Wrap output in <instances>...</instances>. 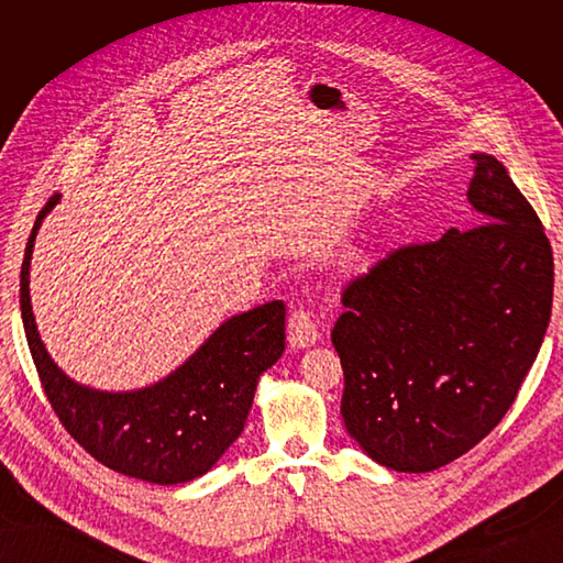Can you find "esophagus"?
Masks as SVG:
<instances>
[{
  "label": "esophagus",
  "mask_w": 563,
  "mask_h": 563,
  "mask_svg": "<svg viewBox=\"0 0 563 563\" xmlns=\"http://www.w3.org/2000/svg\"><path fill=\"white\" fill-rule=\"evenodd\" d=\"M319 340V329L317 321L308 310H296L288 319V345L294 350H305L312 347Z\"/></svg>",
  "instance_id": "34e87169"
}]
</instances>
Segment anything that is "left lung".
I'll list each match as a JSON object with an SVG mask.
<instances>
[{
	"mask_svg": "<svg viewBox=\"0 0 563 563\" xmlns=\"http://www.w3.org/2000/svg\"><path fill=\"white\" fill-rule=\"evenodd\" d=\"M472 230L391 251L343 291L331 331L345 428L397 472L474 449L515 404L552 314L554 261L538 213L493 155H472Z\"/></svg>",
	"mask_w": 563,
	"mask_h": 563,
	"instance_id": "8db88e82",
	"label": "left lung"
}]
</instances>
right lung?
Here are the masks:
<instances>
[{
	"label": "right lung",
	"mask_w": 563,
	"mask_h": 563,
	"mask_svg": "<svg viewBox=\"0 0 563 563\" xmlns=\"http://www.w3.org/2000/svg\"><path fill=\"white\" fill-rule=\"evenodd\" d=\"M60 197H51L30 232L21 267V314L32 362L63 428L106 467L150 484H185L207 474L242 434L255 387L284 352L282 300L225 319L201 347L155 385L103 391L75 383L46 352L30 302L37 230Z\"/></svg>",
	"instance_id": "add662e5"
}]
</instances>
